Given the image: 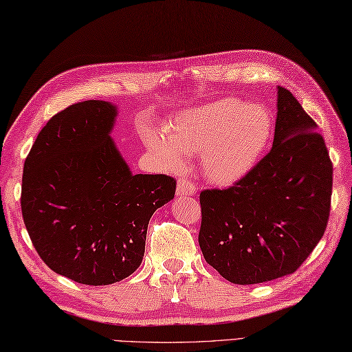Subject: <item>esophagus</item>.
Listing matches in <instances>:
<instances>
[{
    "label": "esophagus",
    "instance_id": "esophagus-1",
    "mask_svg": "<svg viewBox=\"0 0 352 352\" xmlns=\"http://www.w3.org/2000/svg\"><path fill=\"white\" fill-rule=\"evenodd\" d=\"M197 193V186L188 178H178L177 182V195L178 197H190Z\"/></svg>",
    "mask_w": 352,
    "mask_h": 352
}]
</instances>
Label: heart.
Instances as JSON below:
<instances>
[{
	"label": "heart",
	"mask_w": 352,
	"mask_h": 352,
	"mask_svg": "<svg viewBox=\"0 0 352 352\" xmlns=\"http://www.w3.org/2000/svg\"><path fill=\"white\" fill-rule=\"evenodd\" d=\"M274 136V121L261 106L222 98L178 113L166 134L149 130L146 146L169 168H180L186 153H201L203 170L214 184L242 180L257 166Z\"/></svg>",
	"instance_id": "heart-1"
}]
</instances>
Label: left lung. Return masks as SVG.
Returning <instances> with one entry per match:
<instances>
[{
    "label": "left lung",
    "mask_w": 352,
    "mask_h": 352,
    "mask_svg": "<svg viewBox=\"0 0 352 352\" xmlns=\"http://www.w3.org/2000/svg\"><path fill=\"white\" fill-rule=\"evenodd\" d=\"M274 145L227 189L199 193V248L234 284L294 274L322 239L331 207L333 163L316 122L278 86Z\"/></svg>",
    "instance_id": "8db88e82"
}]
</instances>
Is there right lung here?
<instances>
[{
	"label": "right lung",
	"mask_w": 352,
	"mask_h": 352,
	"mask_svg": "<svg viewBox=\"0 0 352 352\" xmlns=\"http://www.w3.org/2000/svg\"><path fill=\"white\" fill-rule=\"evenodd\" d=\"M116 107L72 104L52 116L24 163L21 210L43 263L89 286L140 266L148 222L175 195L164 174L133 175L110 139Z\"/></svg>",
	"instance_id": "add662e5"
}]
</instances>
